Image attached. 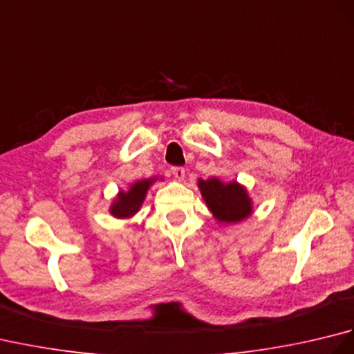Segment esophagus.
Returning a JSON list of instances; mask_svg holds the SVG:
<instances>
[{
    "mask_svg": "<svg viewBox=\"0 0 354 354\" xmlns=\"http://www.w3.org/2000/svg\"><path fill=\"white\" fill-rule=\"evenodd\" d=\"M170 171L173 173V176H175L178 181H184V178H185L184 167H171Z\"/></svg>",
    "mask_w": 354,
    "mask_h": 354,
    "instance_id": "1",
    "label": "esophagus"
}]
</instances>
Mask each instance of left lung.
Listing matches in <instances>:
<instances>
[{"label": "left lung", "instance_id": "obj_1", "mask_svg": "<svg viewBox=\"0 0 354 354\" xmlns=\"http://www.w3.org/2000/svg\"><path fill=\"white\" fill-rule=\"evenodd\" d=\"M202 198L209 212L222 223H237L252 213V201L243 185L236 181L225 184L217 178L198 181Z\"/></svg>", "mask_w": 354, "mask_h": 354}]
</instances>
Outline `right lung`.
<instances>
[{
    "instance_id": "1",
    "label": "right lung",
    "mask_w": 354,
    "mask_h": 354,
    "mask_svg": "<svg viewBox=\"0 0 354 354\" xmlns=\"http://www.w3.org/2000/svg\"><path fill=\"white\" fill-rule=\"evenodd\" d=\"M156 179L158 178L141 179V181L132 184L127 192H120L109 208L111 214L117 217V219L132 217L140 209L141 204L145 202L149 187L152 185Z\"/></svg>"
}]
</instances>
